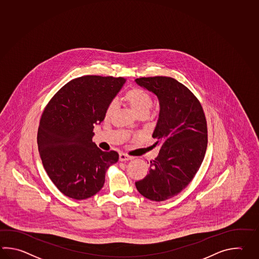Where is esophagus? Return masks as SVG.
Segmentation results:
<instances>
[{"instance_id": "obj_1", "label": "esophagus", "mask_w": 259, "mask_h": 259, "mask_svg": "<svg viewBox=\"0 0 259 259\" xmlns=\"http://www.w3.org/2000/svg\"><path fill=\"white\" fill-rule=\"evenodd\" d=\"M119 159H120V161H127V160L133 159V157L129 156V155H126V154L120 153Z\"/></svg>"}]
</instances>
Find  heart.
<instances>
[{"label": "heart", "mask_w": 259, "mask_h": 259, "mask_svg": "<svg viewBox=\"0 0 259 259\" xmlns=\"http://www.w3.org/2000/svg\"><path fill=\"white\" fill-rule=\"evenodd\" d=\"M124 100L131 107L134 113L138 117L140 115H148L151 107L153 105V101L150 94L146 90L139 88H134L128 90L124 94ZM113 110L114 103L111 102L106 108V119L111 116Z\"/></svg>", "instance_id": "1"}]
</instances>
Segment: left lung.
<instances>
[{"instance_id": "obj_1", "label": "left lung", "mask_w": 259, "mask_h": 259, "mask_svg": "<svg viewBox=\"0 0 259 259\" xmlns=\"http://www.w3.org/2000/svg\"><path fill=\"white\" fill-rule=\"evenodd\" d=\"M136 82L153 92L160 107L152 135L160 150L136 186L148 199L167 200L184 190L200 168L207 146L206 116L196 97L175 78L140 77Z\"/></svg>"}]
</instances>
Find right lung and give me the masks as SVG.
<instances>
[{
	"label": "right lung",
	"mask_w": 259,
	"mask_h": 259,
	"mask_svg": "<svg viewBox=\"0 0 259 259\" xmlns=\"http://www.w3.org/2000/svg\"><path fill=\"white\" fill-rule=\"evenodd\" d=\"M126 80L84 75L71 80L49 101L37 130L43 167L61 193L82 200L103 187L106 170L116 163V151H102L92 142L95 123Z\"/></svg>",
	"instance_id": "obj_1"
}]
</instances>
